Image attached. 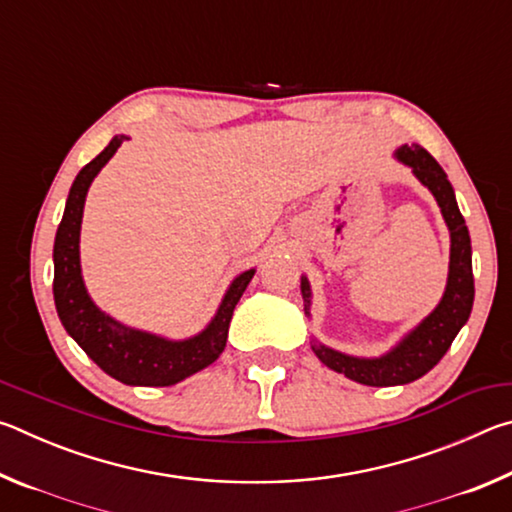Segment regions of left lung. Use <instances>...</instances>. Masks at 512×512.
I'll return each instance as SVG.
<instances>
[{"label":"left lung","instance_id":"8db88e82","mask_svg":"<svg viewBox=\"0 0 512 512\" xmlns=\"http://www.w3.org/2000/svg\"><path fill=\"white\" fill-rule=\"evenodd\" d=\"M395 158L404 162L406 167H411L415 178L438 201L440 212H443V219L449 228V239H452V248H449V275L445 296L438 302V307L413 332L406 334L391 352H386L384 357H350V354L325 348L318 341L311 343V350L316 352V357L327 368L343 372L348 379L366 386H400L427 375L445 357V352L456 339V334L467 323L474 302L470 232H467L463 214L456 205V196L447 180V173L433 160V155L418 144L397 149ZM300 291L302 300H305V314L311 316V289L307 277H302Z\"/></svg>","mask_w":512,"mask_h":512}]
</instances>
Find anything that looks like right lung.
I'll return each mask as SVG.
<instances>
[{
	"label": "right lung",
	"instance_id": "add662e5",
	"mask_svg": "<svg viewBox=\"0 0 512 512\" xmlns=\"http://www.w3.org/2000/svg\"><path fill=\"white\" fill-rule=\"evenodd\" d=\"M124 140H128L126 135L112 137L106 149L79 171L69 189L54 241V302L67 334L110 377L128 386H173L219 359L228 341L232 311L253 280L255 268L232 280L212 323L185 341H169L126 327L94 305L85 291L79 257L83 205L94 176Z\"/></svg>",
	"mask_w": 512,
	"mask_h": 512
}]
</instances>
